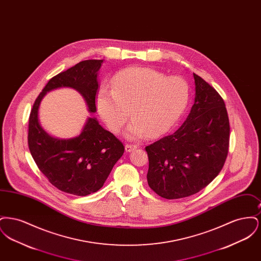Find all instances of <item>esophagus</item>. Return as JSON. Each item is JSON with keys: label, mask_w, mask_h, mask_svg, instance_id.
<instances>
[{"label": "esophagus", "mask_w": 261, "mask_h": 261, "mask_svg": "<svg viewBox=\"0 0 261 261\" xmlns=\"http://www.w3.org/2000/svg\"><path fill=\"white\" fill-rule=\"evenodd\" d=\"M137 148H138L137 145H133V144H126V145H125V150H126L127 152H131V151L135 150Z\"/></svg>", "instance_id": "esophagus-1"}]
</instances>
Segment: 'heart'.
<instances>
[{
	"label": "heart",
	"mask_w": 261,
	"mask_h": 261,
	"mask_svg": "<svg viewBox=\"0 0 261 261\" xmlns=\"http://www.w3.org/2000/svg\"><path fill=\"white\" fill-rule=\"evenodd\" d=\"M189 99L190 86L184 78L167 76L149 67H130L113 77L112 88L99 89L96 105L113 133L121 131L131 112L133 119L125 136L139 140L170 131L185 112Z\"/></svg>",
	"instance_id": "obj_1"
}]
</instances>
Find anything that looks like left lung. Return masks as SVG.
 Instances as JSON below:
<instances>
[{
    "label": "left lung",
    "instance_id": "8db88e82",
    "mask_svg": "<svg viewBox=\"0 0 261 261\" xmlns=\"http://www.w3.org/2000/svg\"><path fill=\"white\" fill-rule=\"evenodd\" d=\"M195 100L172 135L146 147L149 186L167 199L195 195L219 174L228 154L230 125L217 91L194 73Z\"/></svg>",
    "mask_w": 261,
    "mask_h": 261
}]
</instances>
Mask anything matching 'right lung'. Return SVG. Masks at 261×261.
Returning a JSON list of instances; mask_svg holds the SVG:
<instances>
[{
  "instance_id": "obj_1",
  "label": "right lung",
  "mask_w": 261,
  "mask_h": 261,
  "mask_svg": "<svg viewBox=\"0 0 261 261\" xmlns=\"http://www.w3.org/2000/svg\"><path fill=\"white\" fill-rule=\"evenodd\" d=\"M102 62L103 60L83 61L54 76L38 96L29 117L28 147L39 169L51 185L75 196H87L103 186L114 164L122 156L124 146L103 129L96 117H88L81 133L74 138L50 136L40 124L39 109L48 92L66 87L81 94L88 112H97L98 71Z\"/></svg>"
}]
</instances>
